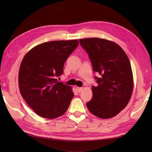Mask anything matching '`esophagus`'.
I'll use <instances>...</instances> for the list:
<instances>
[{
  "label": "esophagus",
  "instance_id": "esophagus-1",
  "mask_svg": "<svg viewBox=\"0 0 152 152\" xmlns=\"http://www.w3.org/2000/svg\"><path fill=\"white\" fill-rule=\"evenodd\" d=\"M76 89L77 92H78V93H80V92H81V91H82V88H79V87H76Z\"/></svg>",
  "mask_w": 152,
  "mask_h": 152
}]
</instances>
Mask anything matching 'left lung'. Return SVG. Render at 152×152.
Instances as JSON below:
<instances>
[{
  "mask_svg": "<svg viewBox=\"0 0 152 152\" xmlns=\"http://www.w3.org/2000/svg\"><path fill=\"white\" fill-rule=\"evenodd\" d=\"M89 55L97 86L92 87L93 97L87 102L91 114L102 119L114 117L127 105L133 89L129 59L124 50L112 41L99 38L80 39Z\"/></svg>",
  "mask_w": 152,
  "mask_h": 152,
  "instance_id": "left-lung-1",
  "label": "left lung"
}]
</instances>
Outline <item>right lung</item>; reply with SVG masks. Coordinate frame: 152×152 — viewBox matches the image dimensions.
<instances>
[{
	"instance_id": "add662e5",
	"label": "right lung",
	"mask_w": 152,
	"mask_h": 152,
	"mask_svg": "<svg viewBox=\"0 0 152 152\" xmlns=\"http://www.w3.org/2000/svg\"><path fill=\"white\" fill-rule=\"evenodd\" d=\"M78 40H55L28 51L19 68L20 93L41 117L54 119L66 112L74 97L70 86L58 81L65 61L78 46Z\"/></svg>"
}]
</instances>
